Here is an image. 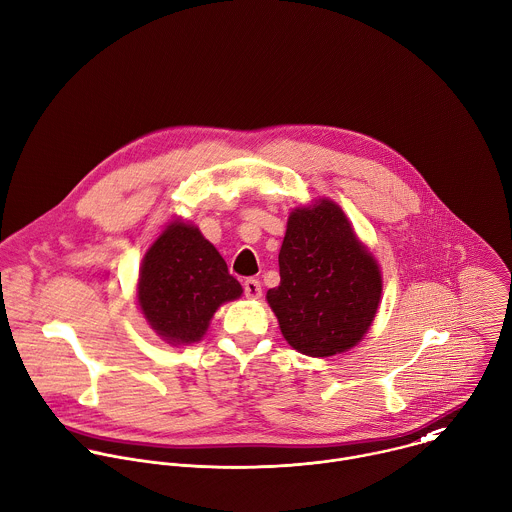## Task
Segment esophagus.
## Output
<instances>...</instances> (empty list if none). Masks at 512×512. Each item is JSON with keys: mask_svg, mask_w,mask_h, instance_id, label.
<instances>
[{"mask_svg": "<svg viewBox=\"0 0 512 512\" xmlns=\"http://www.w3.org/2000/svg\"><path fill=\"white\" fill-rule=\"evenodd\" d=\"M244 294L252 300L260 298L262 296V284L256 280V278H246L244 280Z\"/></svg>", "mask_w": 512, "mask_h": 512, "instance_id": "obj_1", "label": "esophagus"}]
</instances>
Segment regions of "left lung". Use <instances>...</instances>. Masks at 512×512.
Returning a JSON list of instances; mask_svg holds the SVG:
<instances>
[{
    "label": "left lung",
    "mask_w": 512,
    "mask_h": 512,
    "mask_svg": "<svg viewBox=\"0 0 512 512\" xmlns=\"http://www.w3.org/2000/svg\"><path fill=\"white\" fill-rule=\"evenodd\" d=\"M278 264L280 286L266 300L294 350L326 358L362 340L380 304L382 274L336 202L320 198L290 212Z\"/></svg>",
    "instance_id": "obj_1"
}]
</instances>
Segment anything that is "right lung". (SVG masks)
<instances>
[{
  "mask_svg": "<svg viewBox=\"0 0 512 512\" xmlns=\"http://www.w3.org/2000/svg\"><path fill=\"white\" fill-rule=\"evenodd\" d=\"M240 296L220 252L188 222H170L142 260L138 306L168 344L202 340L214 312Z\"/></svg>",
  "mask_w": 512,
  "mask_h": 512,
  "instance_id": "right-lung-1",
  "label": "right lung"
}]
</instances>
